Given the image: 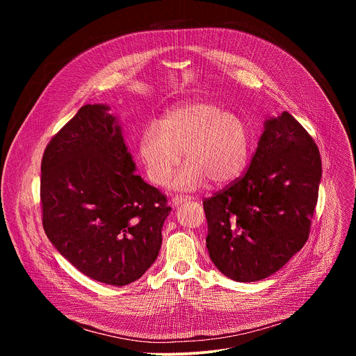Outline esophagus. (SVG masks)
I'll list each match as a JSON object with an SVG mask.
<instances>
[{"mask_svg":"<svg viewBox=\"0 0 356 356\" xmlns=\"http://www.w3.org/2000/svg\"><path fill=\"white\" fill-rule=\"evenodd\" d=\"M191 198H194V197H193V195H175V197L172 198V206H173V207H177V206L181 204V202L190 201Z\"/></svg>","mask_w":356,"mask_h":356,"instance_id":"1","label":"esophagus"}]
</instances>
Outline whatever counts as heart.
<instances>
[{
	"instance_id": "heart-1",
	"label": "heart",
	"mask_w": 356,
	"mask_h": 356,
	"mask_svg": "<svg viewBox=\"0 0 356 356\" xmlns=\"http://www.w3.org/2000/svg\"><path fill=\"white\" fill-rule=\"evenodd\" d=\"M250 140L245 122L214 103H188L165 114L161 124L145 128L139 158L152 183L163 184L181 161L187 163L173 184L195 188L207 179L214 184L234 181L243 172Z\"/></svg>"
}]
</instances>
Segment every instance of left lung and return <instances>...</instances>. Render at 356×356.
<instances>
[{"instance_id": "left-lung-1", "label": "left lung", "mask_w": 356, "mask_h": 356, "mask_svg": "<svg viewBox=\"0 0 356 356\" xmlns=\"http://www.w3.org/2000/svg\"><path fill=\"white\" fill-rule=\"evenodd\" d=\"M321 172L314 139L293 115L266 120L246 172L202 201L217 269L258 282L283 268L309 239Z\"/></svg>"}]
</instances>
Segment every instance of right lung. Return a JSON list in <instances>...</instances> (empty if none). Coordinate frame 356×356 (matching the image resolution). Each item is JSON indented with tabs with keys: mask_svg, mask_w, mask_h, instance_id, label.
Listing matches in <instances>:
<instances>
[{
	"mask_svg": "<svg viewBox=\"0 0 356 356\" xmlns=\"http://www.w3.org/2000/svg\"><path fill=\"white\" fill-rule=\"evenodd\" d=\"M83 106L47 143L40 165L44 234L86 276L138 280L158 258L168 197L135 175L115 117Z\"/></svg>",
	"mask_w": 356,
	"mask_h": 356,
	"instance_id": "obj_1",
	"label": "right lung"
}]
</instances>
